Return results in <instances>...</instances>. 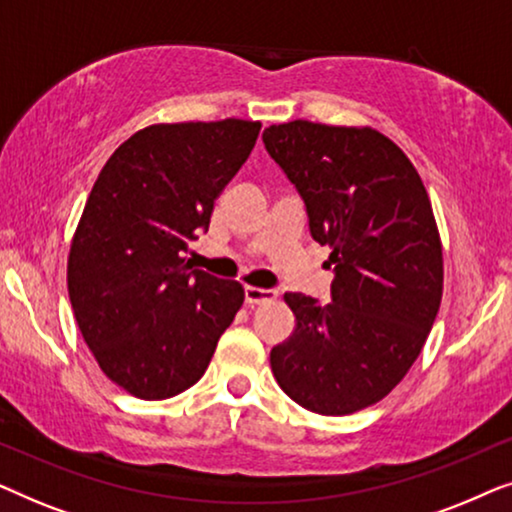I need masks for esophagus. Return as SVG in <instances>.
Wrapping results in <instances>:
<instances>
[{"label":"esophagus","instance_id":"34e87169","mask_svg":"<svg viewBox=\"0 0 512 512\" xmlns=\"http://www.w3.org/2000/svg\"><path fill=\"white\" fill-rule=\"evenodd\" d=\"M277 293L270 291V289H261V286H247L244 289V303L247 305H261V303H270V300H275Z\"/></svg>","mask_w":512,"mask_h":512}]
</instances>
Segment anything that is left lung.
I'll use <instances>...</instances> for the list:
<instances>
[{"label":"left lung","mask_w":512,"mask_h":512,"mask_svg":"<svg viewBox=\"0 0 512 512\" xmlns=\"http://www.w3.org/2000/svg\"><path fill=\"white\" fill-rule=\"evenodd\" d=\"M265 149L331 247V303L284 293L296 328L272 347L284 394L317 415L375 405L417 361L443 298V244L410 158L375 128L270 125Z\"/></svg>","instance_id":"8db88e82"}]
</instances>
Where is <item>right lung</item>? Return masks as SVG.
<instances>
[{"label":"right lung","instance_id":"add662e5","mask_svg":"<svg viewBox=\"0 0 512 512\" xmlns=\"http://www.w3.org/2000/svg\"><path fill=\"white\" fill-rule=\"evenodd\" d=\"M258 132L242 118L149 125L111 153L88 195L69 300L102 373L142 401L193 387L244 303L240 282L193 270L184 254Z\"/></svg>","mask_w":512,"mask_h":512}]
</instances>
